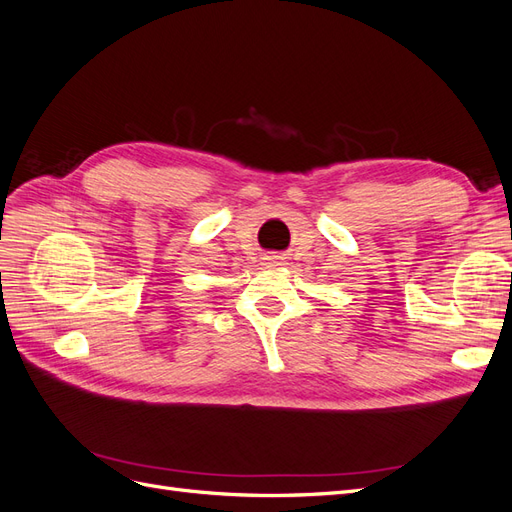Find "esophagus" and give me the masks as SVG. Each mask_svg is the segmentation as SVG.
<instances>
[{
  "mask_svg": "<svg viewBox=\"0 0 512 512\" xmlns=\"http://www.w3.org/2000/svg\"><path fill=\"white\" fill-rule=\"evenodd\" d=\"M265 260H269V265H280V262H282V256H277V254H271V256H267Z\"/></svg>",
  "mask_w": 512,
  "mask_h": 512,
  "instance_id": "1",
  "label": "esophagus"
}]
</instances>
